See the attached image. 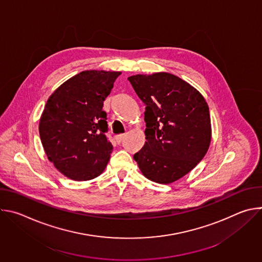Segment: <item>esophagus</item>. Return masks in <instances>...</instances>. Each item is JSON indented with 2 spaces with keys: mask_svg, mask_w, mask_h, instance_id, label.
I'll use <instances>...</instances> for the list:
<instances>
[{
  "mask_svg": "<svg viewBox=\"0 0 262 262\" xmlns=\"http://www.w3.org/2000/svg\"><path fill=\"white\" fill-rule=\"evenodd\" d=\"M124 138H125V135H120V136H117L116 137V142L118 143V144H120L123 140H124Z\"/></svg>",
  "mask_w": 262,
  "mask_h": 262,
  "instance_id": "esophagus-1",
  "label": "esophagus"
}]
</instances>
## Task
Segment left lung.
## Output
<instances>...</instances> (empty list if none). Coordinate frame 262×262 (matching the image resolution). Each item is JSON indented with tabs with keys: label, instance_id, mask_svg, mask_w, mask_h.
Returning a JSON list of instances; mask_svg holds the SVG:
<instances>
[{
	"label": "left lung",
	"instance_id": "1",
	"mask_svg": "<svg viewBox=\"0 0 262 262\" xmlns=\"http://www.w3.org/2000/svg\"><path fill=\"white\" fill-rule=\"evenodd\" d=\"M145 104L146 142L134 159L149 180L168 184L193 170L211 140L209 108L202 94L168 72L127 79Z\"/></svg>",
	"mask_w": 262,
	"mask_h": 262
}]
</instances>
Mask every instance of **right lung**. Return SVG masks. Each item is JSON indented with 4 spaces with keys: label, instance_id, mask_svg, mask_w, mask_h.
Segmentation results:
<instances>
[{
    "label": "right lung",
    "instance_id": "add662e5",
    "mask_svg": "<svg viewBox=\"0 0 262 262\" xmlns=\"http://www.w3.org/2000/svg\"><path fill=\"white\" fill-rule=\"evenodd\" d=\"M120 71L85 70L49 97L39 135L50 162L66 177L90 180L105 169L113 146L107 140L103 101Z\"/></svg>",
    "mask_w": 262,
    "mask_h": 262
}]
</instances>
